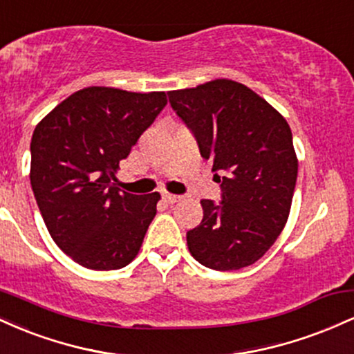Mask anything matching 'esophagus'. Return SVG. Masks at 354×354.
<instances>
[{"label":"esophagus","mask_w":354,"mask_h":354,"mask_svg":"<svg viewBox=\"0 0 354 354\" xmlns=\"http://www.w3.org/2000/svg\"><path fill=\"white\" fill-rule=\"evenodd\" d=\"M163 200L168 203V205H173V203L180 201L181 196H178V194H171V193H165L163 194Z\"/></svg>","instance_id":"obj_1"}]
</instances>
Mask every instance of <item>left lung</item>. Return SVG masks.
<instances>
[{
    "label": "left lung",
    "mask_w": 354,
    "mask_h": 354,
    "mask_svg": "<svg viewBox=\"0 0 354 354\" xmlns=\"http://www.w3.org/2000/svg\"><path fill=\"white\" fill-rule=\"evenodd\" d=\"M169 103L193 129L211 161L223 201L201 200L203 219L186 233L203 266L233 271L253 265L274 245L290 216L298 158L290 124L251 88L213 80L169 91Z\"/></svg>",
    "instance_id": "obj_1"
}]
</instances>
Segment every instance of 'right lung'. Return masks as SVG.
Here are the masks:
<instances>
[{"instance_id": "1", "label": "right lung", "mask_w": 354, "mask_h": 354, "mask_svg": "<svg viewBox=\"0 0 354 354\" xmlns=\"http://www.w3.org/2000/svg\"><path fill=\"white\" fill-rule=\"evenodd\" d=\"M166 103L165 91L88 86L36 124L31 188L53 241L78 265L120 270L140 253L161 196L121 193L113 181Z\"/></svg>"}]
</instances>
